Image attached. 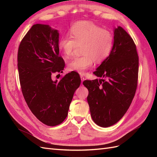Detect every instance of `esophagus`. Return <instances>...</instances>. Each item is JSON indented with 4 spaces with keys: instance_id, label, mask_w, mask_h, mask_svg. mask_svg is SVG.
<instances>
[{
    "instance_id": "esophagus-1",
    "label": "esophagus",
    "mask_w": 157,
    "mask_h": 157,
    "mask_svg": "<svg viewBox=\"0 0 157 157\" xmlns=\"http://www.w3.org/2000/svg\"><path fill=\"white\" fill-rule=\"evenodd\" d=\"M80 78H81V80H82V83L84 81L85 78L83 75H80Z\"/></svg>"
}]
</instances>
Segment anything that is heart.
Masks as SVG:
<instances>
[{
	"mask_svg": "<svg viewBox=\"0 0 157 157\" xmlns=\"http://www.w3.org/2000/svg\"><path fill=\"white\" fill-rule=\"evenodd\" d=\"M71 36H65L59 39L58 47L66 58L73 54L77 46L82 45V55L69 61V71L84 74L96 63H101L111 54L114 45V37L107 29L88 21L75 23L70 28Z\"/></svg>",
	"mask_w": 157,
	"mask_h": 157,
	"instance_id": "heart-1",
	"label": "heart"
}]
</instances>
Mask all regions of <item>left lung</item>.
<instances>
[{
  "mask_svg": "<svg viewBox=\"0 0 157 157\" xmlns=\"http://www.w3.org/2000/svg\"><path fill=\"white\" fill-rule=\"evenodd\" d=\"M139 59L135 43L118 26L114 29V45L111 54L94 74L101 79L85 80L91 117L98 125L115 124L128 111L138 85Z\"/></svg>",
  "mask_w": 157,
  "mask_h": 157,
  "instance_id": "8db88e82",
  "label": "left lung"
}]
</instances>
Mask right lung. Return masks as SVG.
<instances>
[{"mask_svg":"<svg viewBox=\"0 0 157 157\" xmlns=\"http://www.w3.org/2000/svg\"><path fill=\"white\" fill-rule=\"evenodd\" d=\"M59 36L56 29L37 23L22 39L17 53L23 97L36 117L48 126L61 124L66 119L73 94L81 84L77 72L52 80L53 73H62L65 67L59 55Z\"/></svg>","mask_w":157,"mask_h":157,"instance_id":"add662e5","label":"right lung"}]
</instances>
